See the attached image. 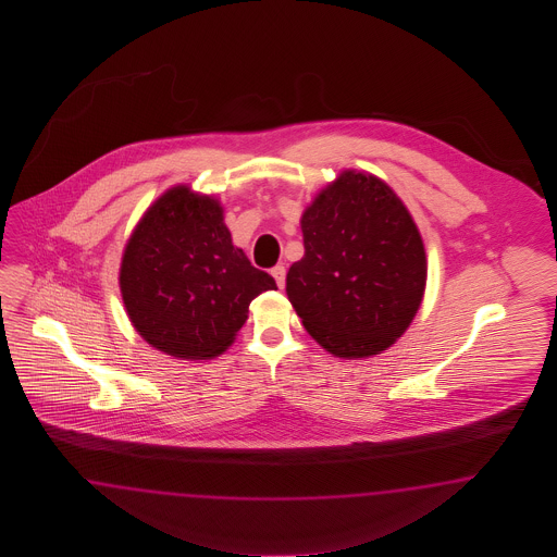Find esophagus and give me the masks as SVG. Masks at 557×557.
<instances>
[{"mask_svg": "<svg viewBox=\"0 0 557 557\" xmlns=\"http://www.w3.org/2000/svg\"><path fill=\"white\" fill-rule=\"evenodd\" d=\"M271 275L275 277V284H277V287L286 286V268H284V265H275V268L271 270Z\"/></svg>", "mask_w": 557, "mask_h": 557, "instance_id": "1", "label": "esophagus"}]
</instances>
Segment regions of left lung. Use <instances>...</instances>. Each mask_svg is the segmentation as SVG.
<instances>
[{
  "mask_svg": "<svg viewBox=\"0 0 557 557\" xmlns=\"http://www.w3.org/2000/svg\"><path fill=\"white\" fill-rule=\"evenodd\" d=\"M304 257L286 277L306 331L347 359L386 351L426 284L421 233L382 180L347 169L302 214Z\"/></svg>",
  "mask_w": 557,
  "mask_h": 557,
  "instance_id": "1",
  "label": "left lung"
}]
</instances>
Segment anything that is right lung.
Returning a JSON list of instances; mask_svg holds the SVG:
<instances>
[{"label":"right lung","mask_w":557,"mask_h":557,"mask_svg":"<svg viewBox=\"0 0 557 557\" xmlns=\"http://www.w3.org/2000/svg\"><path fill=\"white\" fill-rule=\"evenodd\" d=\"M268 289L275 280L233 245L219 200L187 186L152 203L122 255L120 292L136 333L182 359L222 354Z\"/></svg>","instance_id":"obj_1"}]
</instances>
